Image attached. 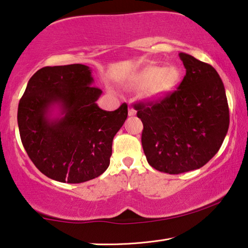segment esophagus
Here are the masks:
<instances>
[{
    "instance_id": "34e87169",
    "label": "esophagus",
    "mask_w": 248,
    "mask_h": 248,
    "mask_svg": "<svg viewBox=\"0 0 248 248\" xmlns=\"http://www.w3.org/2000/svg\"><path fill=\"white\" fill-rule=\"evenodd\" d=\"M128 114H129V116H136V114H137V111H136V109H134L133 107H129V110H128Z\"/></svg>"
}]
</instances>
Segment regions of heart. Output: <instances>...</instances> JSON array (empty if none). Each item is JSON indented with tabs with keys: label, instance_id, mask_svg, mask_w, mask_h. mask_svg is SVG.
Masks as SVG:
<instances>
[{
	"label": "heart",
	"instance_id": "b5f03b06",
	"mask_svg": "<svg viewBox=\"0 0 248 248\" xmlns=\"http://www.w3.org/2000/svg\"><path fill=\"white\" fill-rule=\"evenodd\" d=\"M179 71L175 66H150L143 72V78L148 82H154V94H163L173 90L179 79Z\"/></svg>",
	"mask_w": 248,
	"mask_h": 248
}]
</instances>
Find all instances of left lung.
Returning <instances> with one entry per match:
<instances>
[{"label":"left lung","mask_w":248,"mask_h":248,"mask_svg":"<svg viewBox=\"0 0 248 248\" xmlns=\"http://www.w3.org/2000/svg\"><path fill=\"white\" fill-rule=\"evenodd\" d=\"M186 75L158 102L134 105L143 124L141 142L149 164L167 174L200 169L220 150L230 124L223 82L216 69L180 52Z\"/></svg>","instance_id":"8db88e82"}]
</instances>
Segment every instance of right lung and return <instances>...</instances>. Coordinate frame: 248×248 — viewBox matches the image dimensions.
<instances>
[{"instance_id":"add662e5","label":"right lung","mask_w":248,"mask_h":248,"mask_svg":"<svg viewBox=\"0 0 248 248\" xmlns=\"http://www.w3.org/2000/svg\"><path fill=\"white\" fill-rule=\"evenodd\" d=\"M93 82L87 65L46 66L31 78L19 100L24 148L37 169L57 182L78 184L102 175L127 119V104L114 111L98 107L103 92Z\"/></svg>"}]
</instances>
